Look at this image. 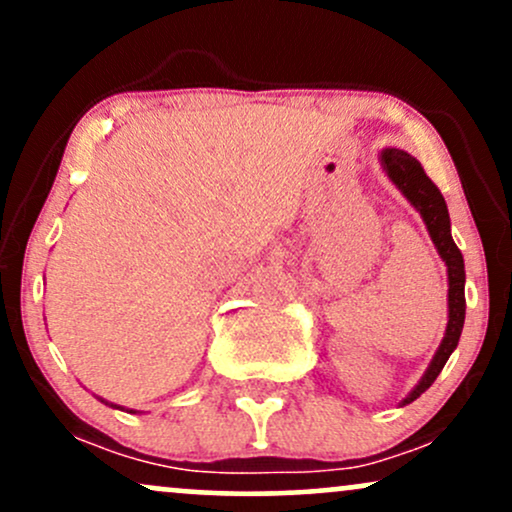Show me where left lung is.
Returning a JSON list of instances; mask_svg holds the SVG:
<instances>
[{
	"label": "left lung",
	"mask_w": 512,
	"mask_h": 512,
	"mask_svg": "<svg viewBox=\"0 0 512 512\" xmlns=\"http://www.w3.org/2000/svg\"><path fill=\"white\" fill-rule=\"evenodd\" d=\"M380 166H383L387 178L395 182L397 190L407 197L411 207L419 211L428 228V236H431L438 255L443 257L445 267H448V327H445V337L438 346L436 356H433L431 366L421 375L419 385L402 399L404 407V404H411L416 397L424 395L428 387L433 385V380L438 378L450 354L457 349V342H460L464 308H467V303H464V260L460 248L452 240L448 204H445L438 187L424 173L421 163L402 149H383L380 151Z\"/></svg>",
	"instance_id": "obj_1"
}]
</instances>
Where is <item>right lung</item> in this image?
I'll use <instances>...</instances> for the list:
<instances>
[{
  "label": "right lung",
  "instance_id": "right-lung-1",
  "mask_svg": "<svg viewBox=\"0 0 512 512\" xmlns=\"http://www.w3.org/2000/svg\"><path fill=\"white\" fill-rule=\"evenodd\" d=\"M101 402H105V399H101ZM105 404H108V402H105ZM110 407H117V404H110Z\"/></svg>",
  "mask_w": 512,
  "mask_h": 512
}]
</instances>
